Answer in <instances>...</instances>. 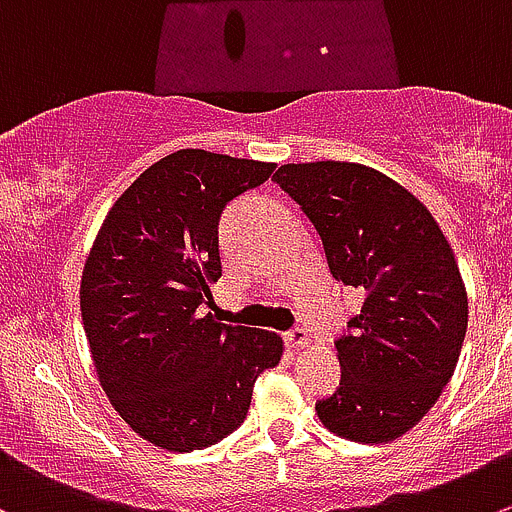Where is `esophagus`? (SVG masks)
<instances>
[{
	"label": "esophagus",
	"mask_w": 512,
	"mask_h": 512,
	"mask_svg": "<svg viewBox=\"0 0 512 512\" xmlns=\"http://www.w3.org/2000/svg\"><path fill=\"white\" fill-rule=\"evenodd\" d=\"M286 344L294 349H301V347H309L311 339H309V332L306 329H301V326H294L291 332H286Z\"/></svg>",
	"instance_id": "1"
}]
</instances>
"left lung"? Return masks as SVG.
I'll return each instance as SVG.
<instances>
[{
    "label": "left lung",
    "mask_w": 512,
    "mask_h": 512,
    "mask_svg": "<svg viewBox=\"0 0 512 512\" xmlns=\"http://www.w3.org/2000/svg\"><path fill=\"white\" fill-rule=\"evenodd\" d=\"M274 180L314 223L334 279L364 299L334 342L342 379L316 415L354 442L405 435L465 342L467 294L450 243L412 193L367 165L289 163Z\"/></svg>",
    "instance_id": "left-lung-1"
}]
</instances>
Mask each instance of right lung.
<instances>
[{
    "mask_svg": "<svg viewBox=\"0 0 512 512\" xmlns=\"http://www.w3.org/2000/svg\"><path fill=\"white\" fill-rule=\"evenodd\" d=\"M274 168L208 150L165 155L115 201L87 256L80 309L97 377L163 450H203L241 427L253 382L284 352L274 332L201 316L221 279L223 211Z\"/></svg>",
    "mask_w": 512,
    "mask_h": 512,
    "instance_id": "add662e5",
    "label": "right lung"
}]
</instances>
